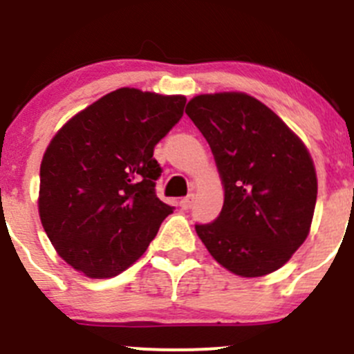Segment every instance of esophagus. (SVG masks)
I'll list each match as a JSON object with an SVG mask.
<instances>
[{"mask_svg":"<svg viewBox=\"0 0 354 354\" xmlns=\"http://www.w3.org/2000/svg\"><path fill=\"white\" fill-rule=\"evenodd\" d=\"M192 205H194V195H188V197H185V198L180 200V207L183 210L192 209Z\"/></svg>","mask_w":354,"mask_h":354,"instance_id":"34e87169","label":"esophagus"}]
</instances>
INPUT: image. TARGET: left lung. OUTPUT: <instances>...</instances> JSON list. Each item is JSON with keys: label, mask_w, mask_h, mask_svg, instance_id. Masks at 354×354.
Listing matches in <instances>:
<instances>
[{"label": "left lung", "mask_w": 354, "mask_h": 354, "mask_svg": "<svg viewBox=\"0 0 354 354\" xmlns=\"http://www.w3.org/2000/svg\"><path fill=\"white\" fill-rule=\"evenodd\" d=\"M185 113L209 142L224 187L214 223L198 238L230 272L260 277L281 269L303 245L317 202V173L299 137L243 92L202 94Z\"/></svg>", "instance_id": "1"}]
</instances>
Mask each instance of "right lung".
Wrapping results in <instances>:
<instances>
[{
    "mask_svg": "<svg viewBox=\"0 0 354 354\" xmlns=\"http://www.w3.org/2000/svg\"><path fill=\"white\" fill-rule=\"evenodd\" d=\"M187 97L123 87L75 114L41 162L39 216L58 255L104 279L137 262L173 207L156 195L154 147Z\"/></svg>",
    "mask_w": 354,
    "mask_h": 354,
    "instance_id": "add662e5",
    "label": "right lung"
}]
</instances>
